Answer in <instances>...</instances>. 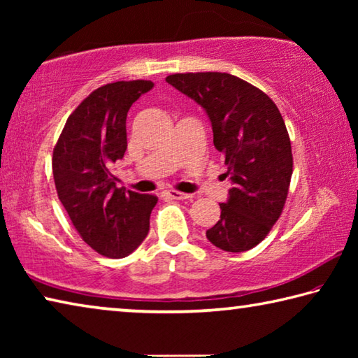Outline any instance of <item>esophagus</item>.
Instances as JSON below:
<instances>
[{"mask_svg":"<svg viewBox=\"0 0 358 358\" xmlns=\"http://www.w3.org/2000/svg\"><path fill=\"white\" fill-rule=\"evenodd\" d=\"M164 196H167L169 199H173V201H186V199L192 197L191 194H185V192H180V191H175V189L164 191Z\"/></svg>","mask_w":358,"mask_h":358,"instance_id":"34e87169","label":"esophagus"}]
</instances>
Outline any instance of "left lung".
Listing matches in <instances>:
<instances>
[{"label":"left lung","instance_id":"8db88e82","mask_svg":"<svg viewBox=\"0 0 358 358\" xmlns=\"http://www.w3.org/2000/svg\"><path fill=\"white\" fill-rule=\"evenodd\" d=\"M171 83L207 112L213 143L232 181L221 217L207 238L227 252L257 246L281 216L292 177V147L286 124L262 90L227 72H186Z\"/></svg>","mask_w":358,"mask_h":358}]
</instances>
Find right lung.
<instances>
[{
  "instance_id": "add662e5",
  "label": "right lung",
  "mask_w": 358,
  "mask_h": 358,
  "mask_svg": "<svg viewBox=\"0 0 358 358\" xmlns=\"http://www.w3.org/2000/svg\"><path fill=\"white\" fill-rule=\"evenodd\" d=\"M151 88V80H121L94 90L69 115L53 148L58 199L85 243L110 259L126 257L142 243L157 203L151 194L118 187L110 172L128 148L129 108Z\"/></svg>"
}]
</instances>
